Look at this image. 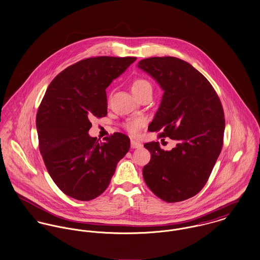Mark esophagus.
<instances>
[{"label": "esophagus", "mask_w": 260, "mask_h": 260, "mask_svg": "<svg viewBox=\"0 0 260 260\" xmlns=\"http://www.w3.org/2000/svg\"><path fill=\"white\" fill-rule=\"evenodd\" d=\"M142 144L140 142L135 141V140H131V148L136 149V148H141Z\"/></svg>", "instance_id": "esophagus-1"}]
</instances>
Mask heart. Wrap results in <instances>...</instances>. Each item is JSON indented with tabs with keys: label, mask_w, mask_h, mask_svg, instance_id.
Here are the masks:
<instances>
[{
	"label": "heart",
	"mask_w": 260,
	"mask_h": 260,
	"mask_svg": "<svg viewBox=\"0 0 260 260\" xmlns=\"http://www.w3.org/2000/svg\"><path fill=\"white\" fill-rule=\"evenodd\" d=\"M131 91L137 98L148 92H152V84L145 78H136L131 84ZM145 124V120L141 118L130 119L125 123V128L133 135L139 133Z\"/></svg>",
	"instance_id": "obj_1"
}]
</instances>
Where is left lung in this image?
Here are the masks:
<instances>
[{
	"mask_svg": "<svg viewBox=\"0 0 260 260\" xmlns=\"http://www.w3.org/2000/svg\"><path fill=\"white\" fill-rule=\"evenodd\" d=\"M164 94L148 130L177 142L171 151L159 142L144 147L151 153L143 168L146 185L167 203L196 196L207 184L222 148L225 127L220 100L209 80L189 62L173 57L139 61Z\"/></svg>",
	"mask_w": 260,
	"mask_h": 260,
	"instance_id": "8db88e82",
	"label": "left lung"
}]
</instances>
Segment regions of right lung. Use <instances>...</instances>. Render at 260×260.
I'll list each match as a JSON object with an SVG mask.
<instances>
[{"label": "right lung", "mask_w": 260, "mask_h": 260, "mask_svg": "<svg viewBox=\"0 0 260 260\" xmlns=\"http://www.w3.org/2000/svg\"><path fill=\"white\" fill-rule=\"evenodd\" d=\"M136 57L82 59L50 82L37 114L40 152L55 185L69 197L90 201L107 189L119 161L130 149L122 133L104 142L88 134L91 117L107 115L105 89Z\"/></svg>", "instance_id": "obj_1"}]
</instances>
